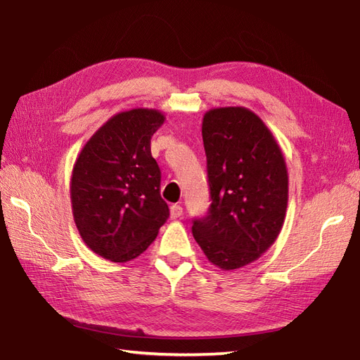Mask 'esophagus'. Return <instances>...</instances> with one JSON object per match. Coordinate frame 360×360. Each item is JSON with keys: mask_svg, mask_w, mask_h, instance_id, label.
Listing matches in <instances>:
<instances>
[{"mask_svg": "<svg viewBox=\"0 0 360 360\" xmlns=\"http://www.w3.org/2000/svg\"><path fill=\"white\" fill-rule=\"evenodd\" d=\"M170 217L173 219H178V218L182 217V207H181V205H178V204H173L172 205V207H170Z\"/></svg>", "mask_w": 360, "mask_h": 360, "instance_id": "34e87169", "label": "esophagus"}]
</instances>
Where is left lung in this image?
<instances>
[{
	"instance_id": "1",
	"label": "left lung",
	"mask_w": 360,
	"mask_h": 360,
	"mask_svg": "<svg viewBox=\"0 0 360 360\" xmlns=\"http://www.w3.org/2000/svg\"><path fill=\"white\" fill-rule=\"evenodd\" d=\"M202 142L212 204L192 232L212 264L238 269L262 257L285 223L286 162L269 128L243 106L205 112Z\"/></svg>"
}]
</instances>
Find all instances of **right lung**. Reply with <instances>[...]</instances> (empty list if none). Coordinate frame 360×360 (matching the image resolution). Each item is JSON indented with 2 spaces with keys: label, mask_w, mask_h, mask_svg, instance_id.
Instances as JSON below:
<instances>
[{
  "label": "right lung",
  "mask_w": 360,
  "mask_h": 360,
  "mask_svg": "<svg viewBox=\"0 0 360 360\" xmlns=\"http://www.w3.org/2000/svg\"><path fill=\"white\" fill-rule=\"evenodd\" d=\"M164 120L158 110L119 112L97 129L74 164L75 226L86 246L110 262L139 257L170 215L150 147Z\"/></svg>",
  "instance_id": "obj_1"
}]
</instances>
